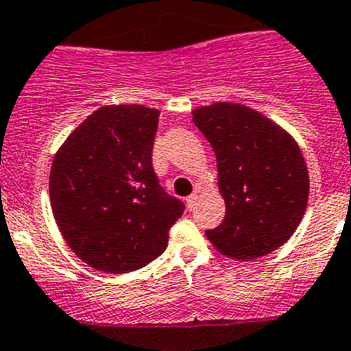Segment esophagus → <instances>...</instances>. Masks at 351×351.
<instances>
[{
  "instance_id": "esophagus-1",
  "label": "esophagus",
  "mask_w": 351,
  "mask_h": 351,
  "mask_svg": "<svg viewBox=\"0 0 351 351\" xmlns=\"http://www.w3.org/2000/svg\"><path fill=\"white\" fill-rule=\"evenodd\" d=\"M197 202H198V195H197V193H193V195H189V197L186 198V205H188L189 210H191V208H195Z\"/></svg>"
}]
</instances>
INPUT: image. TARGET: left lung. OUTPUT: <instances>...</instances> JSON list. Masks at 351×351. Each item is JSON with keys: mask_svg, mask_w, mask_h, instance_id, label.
<instances>
[{"mask_svg": "<svg viewBox=\"0 0 351 351\" xmlns=\"http://www.w3.org/2000/svg\"><path fill=\"white\" fill-rule=\"evenodd\" d=\"M193 123L217 160L224 221L205 231L224 256L250 261L284 245L306 212L310 178L287 130L243 104L215 102L193 109Z\"/></svg>", "mask_w": 351, "mask_h": 351, "instance_id": "1", "label": "left lung"}]
</instances>
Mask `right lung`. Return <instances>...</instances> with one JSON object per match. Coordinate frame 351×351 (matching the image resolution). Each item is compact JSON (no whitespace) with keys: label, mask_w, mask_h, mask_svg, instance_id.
I'll return each mask as SVG.
<instances>
[{"label":"right lung","mask_w":351,"mask_h":351,"mask_svg":"<svg viewBox=\"0 0 351 351\" xmlns=\"http://www.w3.org/2000/svg\"><path fill=\"white\" fill-rule=\"evenodd\" d=\"M158 117L139 104L102 106L56 153L53 217L69 249L92 268L128 273L149 265L184 212L151 163Z\"/></svg>","instance_id":"obj_1"}]
</instances>
